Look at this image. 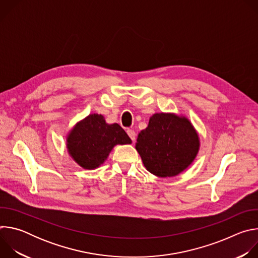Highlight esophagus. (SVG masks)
<instances>
[{"label": "esophagus", "instance_id": "obj_1", "mask_svg": "<svg viewBox=\"0 0 258 258\" xmlns=\"http://www.w3.org/2000/svg\"><path fill=\"white\" fill-rule=\"evenodd\" d=\"M126 133H127V135L130 136V138L132 139V141L134 142V141L136 140V133H135V131H134V130H127Z\"/></svg>", "mask_w": 258, "mask_h": 258}]
</instances>
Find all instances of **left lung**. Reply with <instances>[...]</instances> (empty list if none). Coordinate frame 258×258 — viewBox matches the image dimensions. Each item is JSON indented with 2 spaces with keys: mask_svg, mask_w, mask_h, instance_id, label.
Wrapping results in <instances>:
<instances>
[{
  "mask_svg": "<svg viewBox=\"0 0 258 258\" xmlns=\"http://www.w3.org/2000/svg\"><path fill=\"white\" fill-rule=\"evenodd\" d=\"M199 137L186 117L155 113L138 136L136 149L145 167L159 177L177 175L195 159Z\"/></svg>",
  "mask_w": 258,
  "mask_h": 258,
  "instance_id": "1",
  "label": "left lung"
}]
</instances>
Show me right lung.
<instances>
[{
    "instance_id": "add662e5",
    "label": "right lung",
    "mask_w": 258,
    "mask_h": 258,
    "mask_svg": "<svg viewBox=\"0 0 258 258\" xmlns=\"http://www.w3.org/2000/svg\"><path fill=\"white\" fill-rule=\"evenodd\" d=\"M131 143L119 124H108L101 114H90L69 133L67 149L79 165L94 169L106 160L115 145Z\"/></svg>"
}]
</instances>
